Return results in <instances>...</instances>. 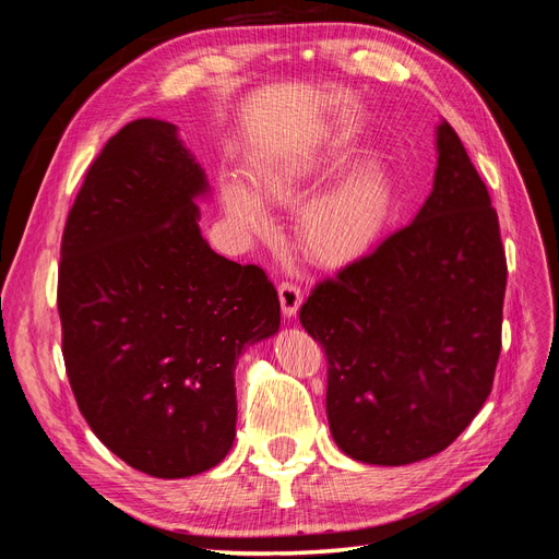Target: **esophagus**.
<instances>
[{
  "mask_svg": "<svg viewBox=\"0 0 559 559\" xmlns=\"http://www.w3.org/2000/svg\"><path fill=\"white\" fill-rule=\"evenodd\" d=\"M277 292H280V306H282V312L286 314V317H294L296 312H298V308H300V302H302V294H300V286L296 284V282H282L280 286H277Z\"/></svg>",
  "mask_w": 559,
  "mask_h": 559,
  "instance_id": "34e87169",
  "label": "esophagus"
}]
</instances>
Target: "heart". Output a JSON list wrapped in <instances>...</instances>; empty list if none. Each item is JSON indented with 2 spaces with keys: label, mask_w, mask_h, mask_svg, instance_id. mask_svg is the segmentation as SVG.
<instances>
[{
  "label": "heart",
  "mask_w": 559,
  "mask_h": 559,
  "mask_svg": "<svg viewBox=\"0 0 559 559\" xmlns=\"http://www.w3.org/2000/svg\"><path fill=\"white\" fill-rule=\"evenodd\" d=\"M343 156L345 148L333 146L329 151H319V154L296 156L265 167L257 177V189L270 200L294 202L306 193L308 183L329 173ZM224 200L230 216L245 230L253 235L270 230L267 210L261 198L251 193L245 183H226ZM386 210L389 193L382 165L378 160H366L302 212L298 228L300 245L308 257L319 263H343L357 257L378 238Z\"/></svg>",
  "instance_id": "heart-1"
}]
</instances>
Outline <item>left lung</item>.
<instances>
[{
    "label": "left lung",
    "mask_w": 559,
    "mask_h": 559,
    "mask_svg": "<svg viewBox=\"0 0 559 559\" xmlns=\"http://www.w3.org/2000/svg\"><path fill=\"white\" fill-rule=\"evenodd\" d=\"M506 251L454 128L415 222L314 284L300 324L326 354V415L352 460L401 466L445 450L492 392Z\"/></svg>",
    "instance_id": "1"
}]
</instances>
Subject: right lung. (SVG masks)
<instances>
[{
    "mask_svg": "<svg viewBox=\"0 0 559 559\" xmlns=\"http://www.w3.org/2000/svg\"><path fill=\"white\" fill-rule=\"evenodd\" d=\"M207 189L177 126L138 118L91 163L58 267L62 357L81 415L156 478L216 466L235 438V359L280 329L275 284L202 240Z\"/></svg>",
    "mask_w": 559,
    "mask_h": 559,
    "instance_id": "add662e5",
    "label": "right lung"
}]
</instances>
